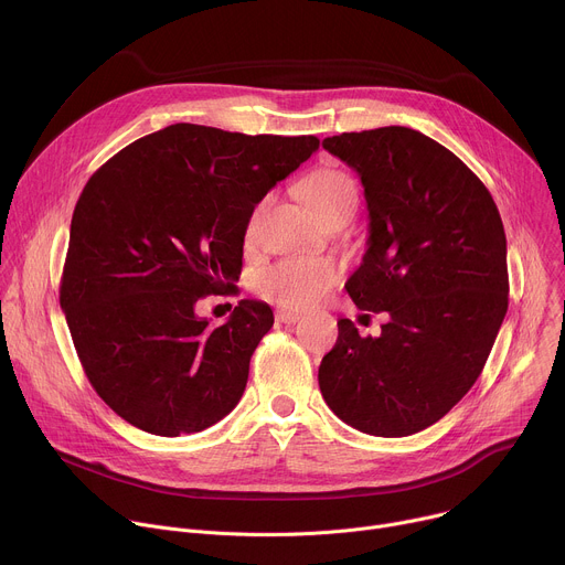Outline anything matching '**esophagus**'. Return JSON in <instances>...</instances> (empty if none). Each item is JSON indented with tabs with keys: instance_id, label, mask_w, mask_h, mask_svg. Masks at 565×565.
<instances>
[{
	"instance_id": "1",
	"label": "esophagus",
	"mask_w": 565,
	"mask_h": 565,
	"mask_svg": "<svg viewBox=\"0 0 565 565\" xmlns=\"http://www.w3.org/2000/svg\"><path fill=\"white\" fill-rule=\"evenodd\" d=\"M299 319H301V312L297 310H277V321H281V324H297Z\"/></svg>"
}]
</instances>
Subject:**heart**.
<instances>
[{
    "instance_id": "b5f03b06",
    "label": "heart",
    "mask_w": 565,
    "mask_h": 565,
    "mask_svg": "<svg viewBox=\"0 0 565 565\" xmlns=\"http://www.w3.org/2000/svg\"><path fill=\"white\" fill-rule=\"evenodd\" d=\"M303 196L308 205L321 216L329 210L358 203V188L353 179L335 168H324L312 172L303 183ZM266 201H262L250 218L248 234L257 230ZM342 275V268L335 259L329 257H286L277 264L264 268L255 279V290L286 308H306L324 295Z\"/></svg>"
}]
</instances>
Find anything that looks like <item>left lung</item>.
Instances as JSON below:
<instances>
[{
	"instance_id": "1",
	"label": "left lung",
	"mask_w": 565,
	"mask_h": 565,
	"mask_svg": "<svg viewBox=\"0 0 565 565\" xmlns=\"http://www.w3.org/2000/svg\"><path fill=\"white\" fill-rule=\"evenodd\" d=\"M358 172L369 238L347 290L388 312L380 338L338 321L319 388L347 425L384 438L438 423L473 386L508 312V241L488 188L440 142L409 127L324 138Z\"/></svg>"
}]
</instances>
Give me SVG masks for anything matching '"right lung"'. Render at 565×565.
Wrapping results in <instances>:
<instances>
[{
    "instance_id": "obj_1",
    "label": "right lung",
    "mask_w": 565,
    "mask_h": 565,
    "mask_svg": "<svg viewBox=\"0 0 565 565\" xmlns=\"http://www.w3.org/2000/svg\"><path fill=\"white\" fill-rule=\"evenodd\" d=\"M317 147L315 136L177 122L89 179L71 218L60 306L92 386L122 420L174 438L238 405L273 310L241 299L210 327L196 301L234 290L255 205Z\"/></svg>"
}]
</instances>
